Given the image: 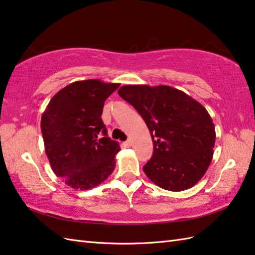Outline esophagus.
<instances>
[{
	"instance_id": "esophagus-1",
	"label": "esophagus",
	"mask_w": 255,
	"mask_h": 255,
	"mask_svg": "<svg viewBox=\"0 0 255 255\" xmlns=\"http://www.w3.org/2000/svg\"><path fill=\"white\" fill-rule=\"evenodd\" d=\"M123 144H124V147L129 148L131 145V141H130V140H127V141H125Z\"/></svg>"
}]
</instances>
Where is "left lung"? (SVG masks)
Masks as SVG:
<instances>
[{
    "label": "left lung",
    "mask_w": 255,
    "mask_h": 255,
    "mask_svg": "<svg viewBox=\"0 0 255 255\" xmlns=\"http://www.w3.org/2000/svg\"><path fill=\"white\" fill-rule=\"evenodd\" d=\"M118 94L141 115L153 141V155L143 166L159 187L181 192L193 187L213 160L215 125L206 108L167 85H124Z\"/></svg>",
    "instance_id": "left-lung-1"
}]
</instances>
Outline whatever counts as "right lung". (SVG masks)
Returning a JSON list of instances; mask_svg holds the SVG:
<instances>
[{"mask_svg": "<svg viewBox=\"0 0 255 255\" xmlns=\"http://www.w3.org/2000/svg\"><path fill=\"white\" fill-rule=\"evenodd\" d=\"M119 86L77 81L50 100L41 116L45 151L55 174L75 189L94 188L112 174L121 147L107 137L104 102Z\"/></svg>", "mask_w": 255, "mask_h": 255, "instance_id": "1", "label": "right lung"}]
</instances>
